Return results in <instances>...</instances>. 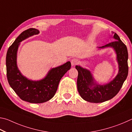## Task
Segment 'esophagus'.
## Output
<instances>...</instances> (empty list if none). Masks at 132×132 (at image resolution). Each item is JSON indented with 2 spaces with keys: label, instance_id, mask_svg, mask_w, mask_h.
Masks as SVG:
<instances>
[{
  "label": "esophagus",
  "instance_id": "obj_1",
  "mask_svg": "<svg viewBox=\"0 0 132 132\" xmlns=\"http://www.w3.org/2000/svg\"><path fill=\"white\" fill-rule=\"evenodd\" d=\"M71 65L74 66L75 65L77 64L78 63V60L77 59H73L71 60Z\"/></svg>",
  "mask_w": 132,
  "mask_h": 132
}]
</instances>
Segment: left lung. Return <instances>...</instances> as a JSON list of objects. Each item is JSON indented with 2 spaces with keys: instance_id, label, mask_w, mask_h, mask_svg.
<instances>
[{
  "instance_id": "1",
  "label": "left lung",
  "mask_w": 132,
  "mask_h": 132,
  "mask_svg": "<svg viewBox=\"0 0 132 132\" xmlns=\"http://www.w3.org/2000/svg\"><path fill=\"white\" fill-rule=\"evenodd\" d=\"M115 41L105 46L98 47L99 49L111 47L117 54L118 64V72L113 80L105 85H100L94 79L89 70L76 65L78 71L77 79L78 90L81 97L90 103H103L112 98L117 95L128 75V53L126 45L119 36L112 32Z\"/></svg>"
}]
</instances>
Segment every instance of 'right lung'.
<instances>
[{"mask_svg": "<svg viewBox=\"0 0 132 132\" xmlns=\"http://www.w3.org/2000/svg\"><path fill=\"white\" fill-rule=\"evenodd\" d=\"M39 34L35 28L22 32L9 48L6 54L7 78L11 88L21 100L31 103H42L50 100L56 92L61 78L71 67L70 61L50 69L43 79L32 80L22 75L17 64V51L20 42Z\"/></svg>", "mask_w": 132, "mask_h": 132, "instance_id": "add662e5", "label": "right lung"}]
</instances>
